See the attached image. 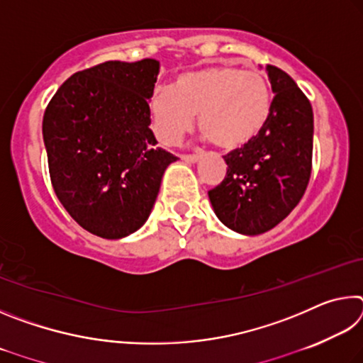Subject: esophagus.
<instances>
[{
	"label": "esophagus",
	"instance_id": "34e87169",
	"mask_svg": "<svg viewBox=\"0 0 363 363\" xmlns=\"http://www.w3.org/2000/svg\"><path fill=\"white\" fill-rule=\"evenodd\" d=\"M181 160H184L186 163H196L200 160L199 155H181Z\"/></svg>",
	"mask_w": 363,
	"mask_h": 363
}]
</instances>
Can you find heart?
<instances>
[{
    "instance_id": "heart-1",
    "label": "heart",
    "mask_w": 363,
    "mask_h": 363,
    "mask_svg": "<svg viewBox=\"0 0 363 363\" xmlns=\"http://www.w3.org/2000/svg\"><path fill=\"white\" fill-rule=\"evenodd\" d=\"M272 94L264 75L232 65H210L182 73L174 89L160 88L149 102L152 130L163 145L190 131L194 116L203 138L223 150H238L267 125Z\"/></svg>"
}]
</instances>
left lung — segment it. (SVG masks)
<instances>
[{
    "mask_svg": "<svg viewBox=\"0 0 363 363\" xmlns=\"http://www.w3.org/2000/svg\"><path fill=\"white\" fill-rule=\"evenodd\" d=\"M266 70L275 94L267 125L253 143L224 155L227 174L208 192L220 223L243 235L281 223L303 199L312 169L311 102L288 73Z\"/></svg>",
    "mask_w": 363,
    "mask_h": 363,
    "instance_id": "left-lung-1",
    "label": "left lung"
}]
</instances>
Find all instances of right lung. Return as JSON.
Returning a JSON list of instances; mask_svg holds the SVG:
<instances>
[{"label": "right lung", "mask_w": 363, "mask_h": 363, "mask_svg": "<svg viewBox=\"0 0 363 363\" xmlns=\"http://www.w3.org/2000/svg\"><path fill=\"white\" fill-rule=\"evenodd\" d=\"M155 59L108 60L77 72L43 116L49 176L67 213L97 237L116 240L144 225L173 153L150 130Z\"/></svg>", "instance_id": "add662e5"}]
</instances>
